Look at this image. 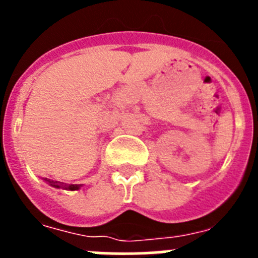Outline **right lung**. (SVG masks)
<instances>
[{"mask_svg":"<svg viewBox=\"0 0 258 258\" xmlns=\"http://www.w3.org/2000/svg\"><path fill=\"white\" fill-rule=\"evenodd\" d=\"M45 181H47L49 182V183H51L52 186H55V187H64L66 184L64 183H61V182H58V181H50V179H47V178H45ZM80 186H81V184H68V186H66V187L68 188V190H71V191H74V190H77V188H80Z\"/></svg>","mask_w":258,"mask_h":258,"instance_id":"right-lung-1","label":"right lung"}]
</instances>
